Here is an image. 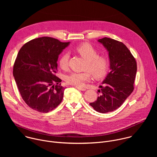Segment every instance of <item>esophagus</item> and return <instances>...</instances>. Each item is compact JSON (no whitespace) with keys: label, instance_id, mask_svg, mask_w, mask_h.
I'll list each match as a JSON object with an SVG mask.
<instances>
[{"label":"esophagus","instance_id":"34e87169","mask_svg":"<svg viewBox=\"0 0 157 157\" xmlns=\"http://www.w3.org/2000/svg\"><path fill=\"white\" fill-rule=\"evenodd\" d=\"M77 89H78L79 90H80V91H85L86 89H85V88H84V87H76Z\"/></svg>","mask_w":157,"mask_h":157}]
</instances>
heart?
Wrapping results in <instances>:
<instances>
[{
  "mask_svg": "<svg viewBox=\"0 0 157 157\" xmlns=\"http://www.w3.org/2000/svg\"><path fill=\"white\" fill-rule=\"evenodd\" d=\"M76 51L86 60L85 70L90 72L94 78L99 79L104 77L109 68L107 59L104 56H98L96 50L88 43H84L76 48ZM69 53H63L60 56L58 63L60 68L63 70H66L68 68L69 60ZM91 78V74L86 72H73L65 77L66 82L77 86H82L86 81Z\"/></svg>",
  "mask_w": 157,
  "mask_h": 157,
  "instance_id": "1",
  "label": "heart"
}]
</instances>
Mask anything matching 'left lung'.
Segmentation results:
<instances>
[{
  "mask_svg": "<svg viewBox=\"0 0 157 157\" xmlns=\"http://www.w3.org/2000/svg\"><path fill=\"white\" fill-rule=\"evenodd\" d=\"M98 41L108 52L110 71L99 86L101 95L89 104L98 113L105 114L121 107L133 92L137 63L123 43L107 37Z\"/></svg>",
  "mask_w": 157,
  "mask_h": 157,
  "instance_id": "left-lung-1",
  "label": "left lung"
}]
</instances>
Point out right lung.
Instances as JSON below:
<instances>
[{
  "instance_id": "obj_1",
  "label": "right lung",
  "mask_w": 157,
  "mask_h": 157,
  "mask_svg": "<svg viewBox=\"0 0 157 157\" xmlns=\"http://www.w3.org/2000/svg\"><path fill=\"white\" fill-rule=\"evenodd\" d=\"M70 43L44 36L27 42L18 52L13 75L22 99L32 109L47 113L61 102L65 87L55 73L58 56Z\"/></svg>"
}]
</instances>
